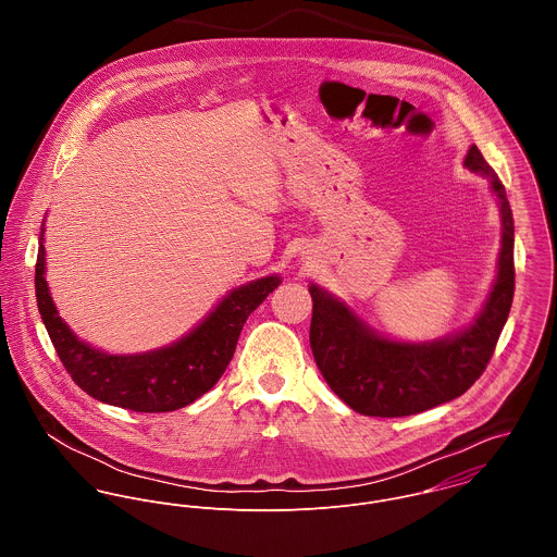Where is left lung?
Listing matches in <instances>:
<instances>
[{
    "instance_id": "obj_1",
    "label": "left lung",
    "mask_w": 557,
    "mask_h": 557,
    "mask_svg": "<svg viewBox=\"0 0 557 557\" xmlns=\"http://www.w3.org/2000/svg\"><path fill=\"white\" fill-rule=\"evenodd\" d=\"M463 166L482 175L499 208L497 274L476 318L433 341H397L373 330L347 302L319 285L313 298L311 349L334 395L364 416L398 418L461 397L486 369L515 294V221L506 188L472 146Z\"/></svg>"
}]
</instances>
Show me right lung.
Masks as SVG:
<instances>
[{
  "instance_id": "right-lung-1",
  "label": "right lung",
  "mask_w": 557,
  "mask_h": 557,
  "mask_svg": "<svg viewBox=\"0 0 557 557\" xmlns=\"http://www.w3.org/2000/svg\"><path fill=\"white\" fill-rule=\"evenodd\" d=\"M45 221L38 238L36 302L51 343L73 382L89 397L122 409L173 411L203 397L234 358L244 321L281 285L278 274L232 289L182 338L150 351L107 354L81 341L60 318L45 261Z\"/></svg>"
}]
</instances>
